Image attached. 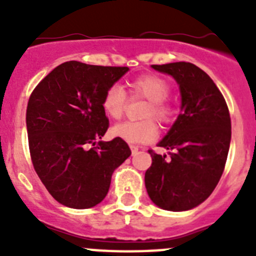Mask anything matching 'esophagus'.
Here are the masks:
<instances>
[{
	"mask_svg": "<svg viewBox=\"0 0 256 256\" xmlns=\"http://www.w3.org/2000/svg\"><path fill=\"white\" fill-rule=\"evenodd\" d=\"M130 150H132L133 155H136V154L138 152V146H134V144H132V146H130Z\"/></svg>",
	"mask_w": 256,
	"mask_h": 256,
	"instance_id": "obj_1",
	"label": "esophagus"
}]
</instances>
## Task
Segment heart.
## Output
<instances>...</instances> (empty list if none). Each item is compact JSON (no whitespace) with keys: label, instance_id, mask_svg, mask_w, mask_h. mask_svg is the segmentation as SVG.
I'll return each mask as SVG.
<instances>
[{"label":"heart","instance_id":"1","mask_svg":"<svg viewBox=\"0 0 256 256\" xmlns=\"http://www.w3.org/2000/svg\"><path fill=\"white\" fill-rule=\"evenodd\" d=\"M128 86L130 96L141 97L148 101L142 112V116L146 119L118 124L112 128V134L120 137L128 144H148L159 136V128L153 120L154 118L160 124H169L174 119L176 108L166 98L170 94V84L166 79L158 74L146 73L133 78ZM126 102L128 96L119 84L108 87L102 96L104 112L114 120L123 118Z\"/></svg>","mask_w":256,"mask_h":256}]
</instances>
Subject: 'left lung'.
<instances>
[{"instance_id": "left-lung-1", "label": "left lung", "mask_w": 256, "mask_h": 256, "mask_svg": "<svg viewBox=\"0 0 256 256\" xmlns=\"http://www.w3.org/2000/svg\"><path fill=\"white\" fill-rule=\"evenodd\" d=\"M180 84L182 112L160 148L174 150L170 159L148 150L152 164L144 184L154 204L183 212L206 200L220 180L230 144L227 102L212 79L191 62L152 65Z\"/></svg>"}]
</instances>
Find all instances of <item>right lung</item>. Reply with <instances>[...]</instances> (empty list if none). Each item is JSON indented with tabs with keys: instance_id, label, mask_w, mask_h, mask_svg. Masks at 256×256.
<instances>
[{
	"instance_id": "1",
	"label": "right lung",
	"mask_w": 256,
	"mask_h": 256,
	"mask_svg": "<svg viewBox=\"0 0 256 256\" xmlns=\"http://www.w3.org/2000/svg\"><path fill=\"white\" fill-rule=\"evenodd\" d=\"M126 72V66L66 61L47 74L29 97L32 162L47 191L65 206L88 209L101 202L112 172L132 154L120 137L98 141L108 128L104 94Z\"/></svg>"
}]
</instances>
